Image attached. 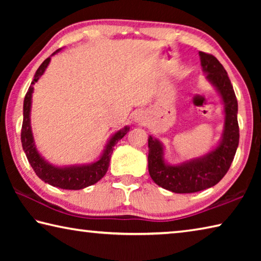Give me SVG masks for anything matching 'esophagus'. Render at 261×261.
Masks as SVG:
<instances>
[{
  "label": "esophagus",
  "instance_id": "obj_1",
  "mask_svg": "<svg viewBox=\"0 0 261 261\" xmlns=\"http://www.w3.org/2000/svg\"><path fill=\"white\" fill-rule=\"evenodd\" d=\"M135 121L137 123H140V124H144V123L146 122V116H145L144 113L138 112L135 115Z\"/></svg>",
  "mask_w": 261,
  "mask_h": 261
}]
</instances>
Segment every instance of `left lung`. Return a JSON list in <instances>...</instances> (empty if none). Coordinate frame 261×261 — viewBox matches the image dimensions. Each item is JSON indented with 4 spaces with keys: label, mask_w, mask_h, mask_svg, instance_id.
<instances>
[{
    "label": "left lung",
    "mask_w": 261,
    "mask_h": 261,
    "mask_svg": "<svg viewBox=\"0 0 261 261\" xmlns=\"http://www.w3.org/2000/svg\"><path fill=\"white\" fill-rule=\"evenodd\" d=\"M202 71L219 91L224 105V130L219 146L206 155L178 166L167 165L158 139L148 138V171L159 187L175 193H193L218 184L227 174L240 141L237 99L230 79L215 56L199 51Z\"/></svg>",
    "instance_id": "1"
}]
</instances>
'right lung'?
Wrapping results in <instances>:
<instances>
[{
    "instance_id": "1",
    "label": "right lung",
    "mask_w": 261,
    "mask_h": 261,
    "mask_svg": "<svg viewBox=\"0 0 261 261\" xmlns=\"http://www.w3.org/2000/svg\"><path fill=\"white\" fill-rule=\"evenodd\" d=\"M61 49H57L54 54ZM53 54V55H54ZM50 62V57H48L42 62V64L38 68L37 72L34 74V78L31 86L29 87L28 93L24 99V107H23V125H21V145L26 154V158L30 162L31 167L33 168L34 173L38 175L39 178H41L43 182L53 185V187L65 189V190H81L86 187H90L92 184H95L98 180L103 177L107 173L110 156H112L114 146L124 137L127 131L130 130L129 126L123 127L122 130L117 131L106 146L102 155L96 162L91 163V165H83V166H71V167H55L48 163L43 159L34 145V139L31 130V120H30V112H31V103H32V93H33V85L39 81L45 70L47 69L48 64Z\"/></svg>"
}]
</instances>
